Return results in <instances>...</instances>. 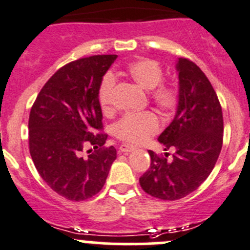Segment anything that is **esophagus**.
Instances as JSON below:
<instances>
[{"instance_id":"esophagus-1","label":"esophagus","mask_w":250,"mask_h":250,"mask_svg":"<svg viewBox=\"0 0 250 250\" xmlns=\"http://www.w3.org/2000/svg\"><path fill=\"white\" fill-rule=\"evenodd\" d=\"M133 150H134V146L129 145V144L125 143L120 146V151L123 153H129L130 151H133Z\"/></svg>"}]
</instances>
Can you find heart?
<instances>
[{
    "label": "heart",
    "mask_w": 250,
    "mask_h": 250,
    "mask_svg": "<svg viewBox=\"0 0 250 250\" xmlns=\"http://www.w3.org/2000/svg\"><path fill=\"white\" fill-rule=\"evenodd\" d=\"M117 75L127 77L145 90H150L153 104L165 113L176 109L180 100V90L175 83L162 82L163 70L157 62L148 58H140L128 62ZM116 80L107 72L100 81L98 88V102L103 112L112 111V92ZM161 122L155 112L144 111L139 113H127L113 127V134L118 139L129 144H143L160 130Z\"/></svg>",
    "instance_id": "b5f03b06"
}]
</instances>
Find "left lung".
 Segmentation results:
<instances>
[{
    "mask_svg": "<svg viewBox=\"0 0 250 250\" xmlns=\"http://www.w3.org/2000/svg\"><path fill=\"white\" fill-rule=\"evenodd\" d=\"M178 110L158 141L174 155L148 150L150 168L140 176L141 188L163 201L193 192L213 170L223 147V110L208 77L188 58H179Z\"/></svg>",
    "mask_w": 250,
    "mask_h": 250,
    "instance_id": "obj_1",
    "label": "left lung"
}]
</instances>
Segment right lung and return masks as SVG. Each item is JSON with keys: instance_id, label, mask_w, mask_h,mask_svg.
<instances>
[{"instance_id": "1", "label": "right lung", "mask_w": 250, "mask_h": 250, "mask_svg": "<svg viewBox=\"0 0 250 250\" xmlns=\"http://www.w3.org/2000/svg\"><path fill=\"white\" fill-rule=\"evenodd\" d=\"M116 54L81 58L60 67L37 95L29 116V150L47 185L70 201H84L104 186L116 148L107 134L98 88ZM89 146L93 150L83 157Z\"/></svg>"}]
</instances>
